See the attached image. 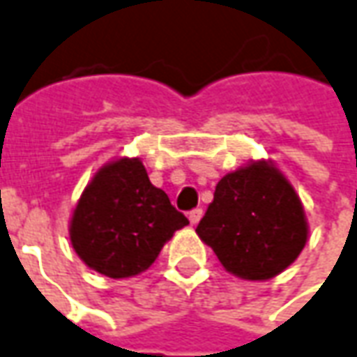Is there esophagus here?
Wrapping results in <instances>:
<instances>
[{"mask_svg": "<svg viewBox=\"0 0 357 357\" xmlns=\"http://www.w3.org/2000/svg\"><path fill=\"white\" fill-rule=\"evenodd\" d=\"M201 218H203V211H201V208H195V211H191V213H189V222H191L193 226H197Z\"/></svg>", "mask_w": 357, "mask_h": 357, "instance_id": "1", "label": "esophagus"}]
</instances>
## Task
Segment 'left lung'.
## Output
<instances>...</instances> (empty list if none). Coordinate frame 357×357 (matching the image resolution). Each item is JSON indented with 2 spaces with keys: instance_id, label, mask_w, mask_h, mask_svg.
I'll return each mask as SVG.
<instances>
[{
  "instance_id": "1",
  "label": "left lung",
  "mask_w": 357,
  "mask_h": 357,
  "mask_svg": "<svg viewBox=\"0 0 357 357\" xmlns=\"http://www.w3.org/2000/svg\"><path fill=\"white\" fill-rule=\"evenodd\" d=\"M197 236L234 276L271 280L300 257L309 224L300 195L273 160H249L218 181Z\"/></svg>"
}]
</instances>
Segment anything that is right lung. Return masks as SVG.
Here are the masks:
<instances>
[{"label": "right lung", "mask_w": 357, "mask_h": 357, "mask_svg": "<svg viewBox=\"0 0 357 357\" xmlns=\"http://www.w3.org/2000/svg\"><path fill=\"white\" fill-rule=\"evenodd\" d=\"M189 220L154 187L141 158L118 156L91 178L69 218V239L84 265L108 278L144 273Z\"/></svg>", "instance_id": "right-lung-1"}]
</instances>
